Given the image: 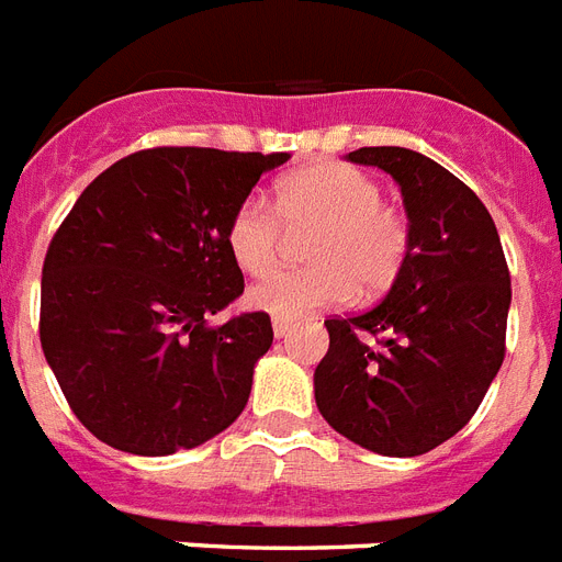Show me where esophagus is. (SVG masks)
I'll list each match as a JSON object with an SVG mask.
<instances>
[{
  "label": "esophagus",
  "mask_w": 562,
  "mask_h": 562,
  "mask_svg": "<svg viewBox=\"0 0 562 562\" xmlns=\"http://www.w3.org/2000/svg\"><path fill=\"white\" fill-rule=\"evenodd\" d=\"M290 330H293V322H290V318H272V334H276V339H284Z\"/></svg>",
  "instance_id": "esophagus-1"
}]
</instances>
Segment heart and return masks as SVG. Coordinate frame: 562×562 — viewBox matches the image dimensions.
<instances>
[{"mask_svg":"<svg viewBox=\"0 0 562 562\" xmlns=\"http://www.w3.org/2000/svg\"><path fill=\"white\" fill-rule=\"evenodd\" d=\"M267 200L246 196L226 223V249L246 276H267L284 252L286 233L307 237L304 272H278L246 293L249 307L276 318H302L392 284L408 255V223L383 203V188L342 161H313L286 173Z\"/></svg>","mask_w":562,"mask_h":562,"instance_id":"obj_1","label":"heart"}]
</instances>
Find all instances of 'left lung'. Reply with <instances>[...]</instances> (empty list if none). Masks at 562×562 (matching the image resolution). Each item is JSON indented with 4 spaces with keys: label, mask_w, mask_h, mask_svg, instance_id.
Segmentation results:
<instances>
[{
    "label": "left lung",
    "mask_w": 562,
    "mask_h": 562,
    "mask_svg": "<svg viewBox=\"0 0 562 562\" xmlns=\"http://www.w3.org/2000/svg\"><path fill=\"white\" fill-rule=\"evenodd\" d=\"M401 186L408 255L380 304L327 318L316 406L348 441L412 459L475 415L505 359L510 272L491 211L450 170L406 147H359Z\"/></svg>",
    "instance_id": "1"
}]
</instances>
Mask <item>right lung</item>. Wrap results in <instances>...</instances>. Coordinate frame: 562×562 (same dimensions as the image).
Masks as SVG:
<instances>
[{"instance_id": "add662e5", "label": "right lung", "mask_w": 562, "mask_h": 562, "mask_svg": "<svg viewBox=\"0 0 562 562\" xmlns=\"http://www.w3.org/2000/svg\"><path fill=\"white\" fill-rule=\"evenodd\" d=\"M286 154L154 147L87 186L43 263L40 342L71 412L133 456L194 450L244 412L267 313L211 316L244 293L226 223Z\"/></svg>"}]
</instances>
